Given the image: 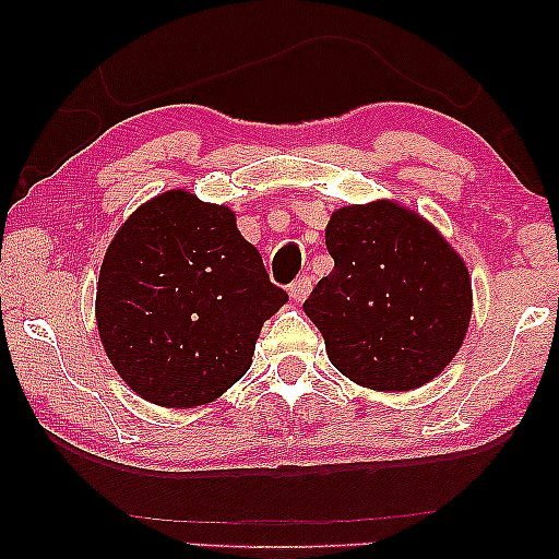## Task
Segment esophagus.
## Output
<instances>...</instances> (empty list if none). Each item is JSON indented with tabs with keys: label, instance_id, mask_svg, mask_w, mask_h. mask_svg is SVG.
<instances>
[{
	"label": "esophagus",
	"instance_id": "esophagus-1",
	"mask_svg": "<svg viewBox=\"0 0 559 559\" xmlns=\"http://www.w3.org/2000/svg\"><path fill=\"white\" fill-rule=\"evenodd\" d=\"M310 289H312V277H300L289 285V297H293L295 302H305V297L310 295Z\"/></svg>",
	"mask_w": 559,
	"mask_h": 559
}]
</instances>
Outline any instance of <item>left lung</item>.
<instances>
[{
    "label": "left lung",
    "mask_w": 559,
    "mask_h": 559,
    "mask_svg": "<svg viewBox=\"0 0 559 559\" xmlns=\"http://www.w3.org/2000/svg\"><path fill=\"white\" fill-rule=\"evenodd\" d=\"M333 272L302 310L343 377L409 392L440 377L463 346L473 289L463 257L396 201L343 205L325 226Z\"/></svg>",
    "instance_id": "8db88e82"
}]
</instances>
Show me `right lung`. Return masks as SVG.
I'll return each instance as SVG.
<instances>
[{
	"label": "right lung",
	"instance_id": "obj_1",
	"mask_svg": "<svg viewBox=\"0 0 559 559\" xmlns=\"http://www.w3.org/2000/svg\"><path fill=\"white\" fill-rule=\"evenodd\" d=\"M287 302L228 205L165 190L129 216L96 285L102 346L157 407L218 400L249 371L264 320Z\"/></svg>",
	"mask_w": 559,
	"mask_h": 559
}]
</instances>
